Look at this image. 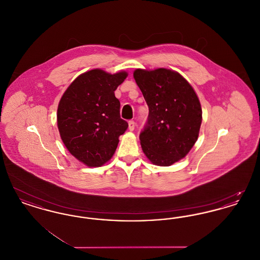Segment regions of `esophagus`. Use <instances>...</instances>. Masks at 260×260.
Segmentation results:
<instances>
[{"instance_id": "esophagus-1", "label": "esophagus", "mask_w": 260, "mask_h": 260, "mask_svg": "<svg viewBox=\"0 0 260 260\" xmlns=\"http://www.w3.org/2000/svg\"><path fill=\"white\" fill-rule=\"evenodd\" d=\"M135 125H136V123H135V121H129L128 122V128H129V131H134L135 129Z\"/></svg>"}]
</instances>
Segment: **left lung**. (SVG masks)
<instances>
[{
    "mask_svg": "<svg viewBox=\"0 0 260 260\" xmlns=\"http://www.w3.org/2000/svg\"><path fill=\"white\" fill-rule=\"evenodd\" d=\"M134 78L148 105L140 144L149 161L169 167L183 159L198 139L202 107L194 88L173 70L136 69Z\"/></svg>",
    "mask_w": 260,
    "mask_h": 260,
    "instance_id": "left-lung-1",
    "label": "left lung"
}]
</instances>
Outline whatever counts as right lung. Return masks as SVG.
I'll list each match as a JSON object with an SVG mask.
<instances>
[{"mask_svg":"<svg viewBox=\"0 0 260 260\" xmlns=\"http://www.w3.org/2000/svg\"><path fill=\"white\" fill-rule=\"evenodd\" d=\"M127 77L92 69L78 76L63 93L57 126L65 147L87 167L103 166L113 157L119 136L128 124L120 117L115 90Z\"/></svg>","mask_w":260,"mask_h":260,"instance_id":"right-lung-1","label":"right lung"}]
</instances>
